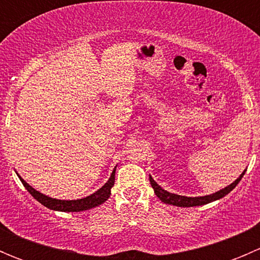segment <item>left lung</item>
<instances>
[{
    "label": "left lung",
    "mask_w": 260,
    "mask_h": 260,
    "mask_svg": "<svg viewBox=\"0 0 260 260\" xmlns=\"http://www.w3.org/2000/svg\"><path fill=\"white\" fill-rule=\"evenodd\" d=\"M244 174H245V171L240 175L239 179L235 180L234 182H233L232 185L228 186V187L222 188V190L217 191V192L212 193V195L201 196V198H187V196H180V195H176V193L169 192V191L164 190L159 185H157L156 181L152 179L151 176H149V182H151L157 198H158L161 201H164L165 204H169V205H174V206H180V208H191V206L205 205V204L211 203V201L219 200V199L224 198L225 195H228V193H229L230 191H232L233 188L239 183V181L242 180Z\"/></svg>",
    "instance_id": "1"
}]
</instances>
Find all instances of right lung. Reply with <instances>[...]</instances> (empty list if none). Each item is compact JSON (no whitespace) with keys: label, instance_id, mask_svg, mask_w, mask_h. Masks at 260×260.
Listing matches in <instances>:
<instances>
[{"label":"right lung","instance_id":"1","mask_svg":"<svg viewBox=\"0 0 260 260\" xmlns=\"http://www.w3.org/2000/svg\"><path fill=\"white\" fill-rule=\"evenodd\" d=\"M20 177V176H18ZM114 179H115V169L113 170L111 175V179L108 180V182L103 186L102 188H99L96 192H94L93 195L86 196V198L80 199V200H56V199H51L49 196L44 195V193L39 192L35 188L31 187L28 183H26L25 181L20 177L21 182L25 186L26 190L32 195V198H35L36 200L40 204H43L46 208L51 209V210H57V211H68V212H78V211H84L89 210L91 208H95L99 206L101 204H103L104 201H107L111 196V188L114 185Z\"/></svg>","mask_w":260,"mask_h":260}]
</instances>
